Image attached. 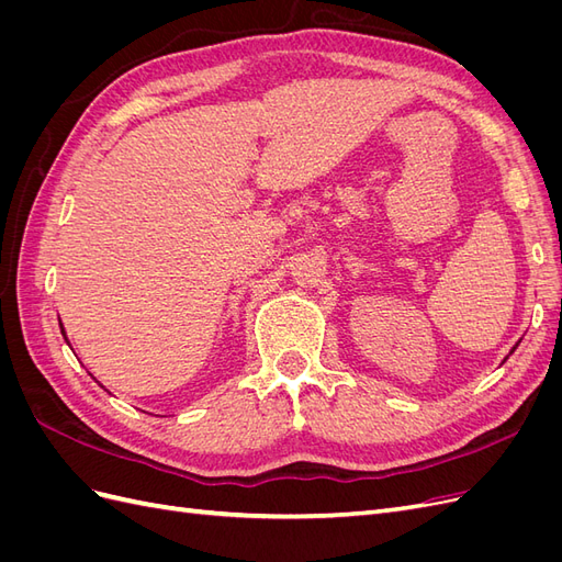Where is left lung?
I'll return each instance as SVG.
<instances>
[{"instance_id":"obj_1","label":"left lung","mask_w":562,"mask_h":562,"mask_svg":"<svg viewBox=\"0 0 562 562\" xmlns=\"http://www.w3.org/2000/svg\"><path fill=\"white\" fill-rule=\"evenodd\" d=\"M514 349H516V347H514ZM514 349H512V353H514Z\"/></svg>"}]
</instances>
